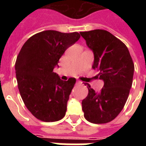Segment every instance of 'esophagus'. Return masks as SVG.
<instances>
[{"label": "esophagus", "mask_w": 146, "mask_h": 146, "mask_svg": "<svg viewBox=\"0 0 146 146\" xmlns=\"http://www.w3.org/2000/svg\"><path fill=\"white\" fill-rule=\"evenodd\" d=\"M76 84H82V81H80V80H76Z\"/></svg>", "instance_id": "1"}]
</instances>
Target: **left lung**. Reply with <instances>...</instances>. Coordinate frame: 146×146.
I'll return each mask as SVG.
<instances>
[{
  "label": "left lung",
  "instance_id": "left-lung-1",
  "mask_svg": "<svg viewBox=\"0 0 146 146\" xmlns=\"http://www.w3.org/2000/svg\"><path fill=\"white\" fill-rule=\"evenodd\" d=\"M94 52L92 68L99 71L104 87L98 93L88 84V95L82 101L84 116L93 123H106L121 112L132 86L135 66L128 49L120 40L104 30L80 32Z\"/></svg>",
  "mask_w": 146,
  "mask_h": 146
}]
</instances>
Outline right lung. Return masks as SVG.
I'll use <instances>...</instances> for the list:
<instances>
[{
    "instance_id": "1",
    "label": "right lung",
    "mask_w": 146,
    "mask_h": 146,
    "mask_svg": "<svg viewBox=\"0 0 146 146\" xmlns=\"http://www.w3.org/2000/svg\"><path fill=\"white\" fill-rule=\"evenodd\" d=\"M80 37L79 33L45 30L27 40L15 62L18 88L24 104L44 122L62 119L76 79L64 81L53 72L67 48Z\"/></svg>"
}]
</instances>
